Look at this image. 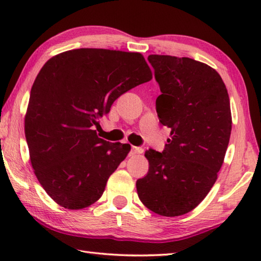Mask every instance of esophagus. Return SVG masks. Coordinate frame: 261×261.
I'll use <instances>...</instances> for the list:
<instances>
[{
  "mask_svg": "<svg viewBox=\"0 0 261 261\" xmlns=\"http://www.w3.org/2000/svg\"><path fill=\"white\" fill-rule=\"evenodd\" d=\"M143 149L142 148H138V147H132L130 151H129V156H134L136 153H142Z\"/></svg>",
  "mask_w": 261,
  "mask_h": 261,
  "instance_id": "34e87169",
  "label": "esophagus"
}]
</instances>
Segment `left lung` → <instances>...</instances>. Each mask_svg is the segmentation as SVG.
Masks as SVG:
<instances>
[{"instance_id":"1","label":"left lung","mask_w":261,"mask_h":261,"mask_svg":"<svg viewBox=\"0 0 261 261\" xmlns=\"http://www.w3.org/2000/svg\"><path fill=\"white\" fill-rule=\"evenodd\" d=\"M162 94L159 121L171 128L162 152L148 150L149 172L136 181L152 212L177 217L206 197L222 166L231 132L229 96L219 73L188 57L150 55Z\"/></svg>"}]
</instances>
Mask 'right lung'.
I'll return each instance as SVG.
<instances>
[{
    "mask_svg": "<svg viewBox=\"0 0 261 261\" xmlns=\"http://www.w3.org/2000/svg\"><path fill=\"white\" fill-rule=\"evenodd\" d=\"M152 79L140 53L81 48L44 64L25 117L30 158L40 185L68 210L88 207L130 145L99 139L95 128L119 96Z\"/></svg>",
    "mask_w": 261,
    "mask_h": 261,
    "instance_id": "1",
    "label": "right lung"
}]
</instances>
